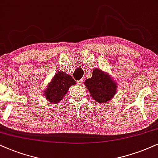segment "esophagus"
I'll return each mask as SVG.
<instances>
[{"instance_id":"1","label":"esophagus","mask_w":158,"mask_h":158,"mask_svg":"<svg viewBox=\"0 0 158 158\" xmlns=\"http://www.w3.org/2000/svg\"><path fill=\"white\" fill-rule=\"evenodd\" d=\"M82 81H83V79H81V80L77 81V84H78V85H81Z\"/></svg>"}]
</instances>
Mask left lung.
I'll use <instances>...</instances> for the list:
<instances>
[{
	"label": "left lung",
	"mask_w": 158,
	"mask_h": 158,
	"mask_svg": "<svg viewBox=\"0 0 158 158\" xmlns=\"http://www.w3.org/2000/svg\"><path fill=\"white\" fill-rule=\"evenodd\" d=\"M85 85L92 98L99 103L108 102L116 93V83L110 75L100 69H93L92 77L86 79Z\"/></svg>",
	"instance_id": "obj_1"
}]
</instances>
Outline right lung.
Wrapping results in <instances>:
<instances>
[{
    "label": "right lung",
    "instance_id": "obj_1",
    "mask_svg": "<svg viewBox=\"0 0 158 158\" xmlns=\"http://www.w3.org/2000/svg\"><path fill=\"white\" fill-rule=\"evenodd\" d=\"M75 85L76 81L70 75L59 71L52 77L47 89L44 91V95L51 103H58L66 95L69 87Z\"/></svg>",
    "mask_w": 158,
    "mask_h": 158
}]
</instances>
